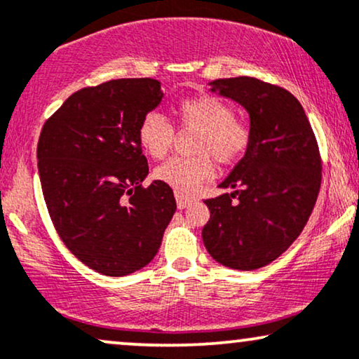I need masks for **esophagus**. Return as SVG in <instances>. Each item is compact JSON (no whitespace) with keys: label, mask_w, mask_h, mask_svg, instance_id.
<instances>
[{"label":"esophagus","mask_w":359,"mask_h":359,"mask_svg":"<svg viewBox=\"0 0 359 359\" xmlns=\"http://www.w3.org/2000/svg\"><path fill=\"white\" fill-rule=\"evenodd\" d=\"M175 201H177V207H179V209H185V207L191 205L192 202L196 201V197L187 196V194H184V192H175Z\"/></svg>","instance_id":"esophagus-1"}]
</instances>
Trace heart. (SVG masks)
Instances as JSON below:
<instances>
[{"mask_svg": "<svg viewBox=\"0 0 359 359\" xmlns=\"http://www.w3.org/2000/svg\"><path fill=\"white\" fill-rule=\"evenodd\" d=\"M231 103L214 95L185 98L175 107L177 122L184 128L198 130L194 157H174L155 168V177L179 192H191L210 179L212 158L219 163L239 161L250 145V128L234 118ZM174 127L165 116L150 111L138 125V140L150 157L163 158L174 144Z\"/></svg>", "mask_w": 359, "mask_h": 359, "instance_id": "1", "label": "heart"}]
</instances>
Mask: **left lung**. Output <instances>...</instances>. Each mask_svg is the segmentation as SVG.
<instances>
[{"label":"left lung","instance_id":"8db88e82","mask_svg":"<svg viewBox=\"0 0 359 359\" xmlns=\"http://www.w3.org/2000/svg\"><path fill=\"white\" fill-rule=\"evenodd\" d=\"M209 85L248 111L250 145L219 184L232 192L205 201L202 239L219 264L259 269L294 243L313 212L321 185L316 138L301 103L280 86L250 76Z\"/></svg>","mask_w":359,"mask_h":359}]
</instances>
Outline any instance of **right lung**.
I'll use <instances>...</instances> for the list:
<instances>
[{"instance_id":"obj_1","label":"right lung","mask_w":359,"mask_h":359,"mask_svg":"<svg viewBox=\"0 0 359 359\" xmlns=\"http://www.w3.org/2000/svg\"><path fill=\"white\" fill-rule=\"evenodd\" d=\"M163 98L161 81L120 79L75 92L43 125L36 157L53 226L75 257L120 278L158 252L177 204L149 187L138 125Z\"/></svg>"}]
</instances>
